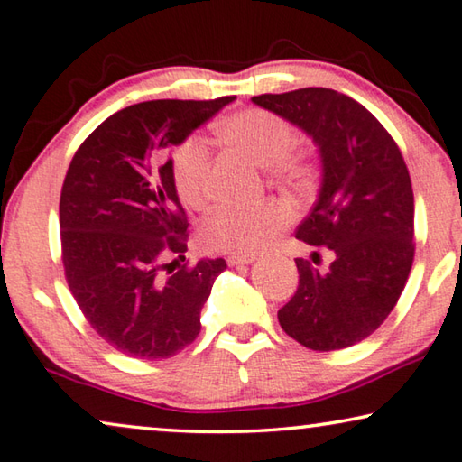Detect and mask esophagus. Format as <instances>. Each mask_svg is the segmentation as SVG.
Returning <instances> with one entry per match:
<instances>
[{
  "label": "esophagus",
  "mask_w": 462,
  "mask_h": 462,
  "mask_svg": "<svg viewBox=\"0 0 462 462\" xmlns=\"http://www.w3.org/2000/svg\"><path fill=\"white\" fill-rule=\"evenodd\" d=\"M254 254H230L228 257V265H248V263H253Z\"/></svg>",
  "instance_id": "obj_1"
}]
</instances>
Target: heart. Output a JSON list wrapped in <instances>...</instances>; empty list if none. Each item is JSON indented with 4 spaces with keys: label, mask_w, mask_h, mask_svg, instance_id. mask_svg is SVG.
<instances>
[{
    "label": "heart",
    "mask_w": 462,
    "mask_h": 462,
    "mask_svg": "<svg viewBox=\"0 0 462 462\" xmlns=\"http://www.w3.org/2000/svg\"><path fill=\"white\" fill-rule=\"evenodd\" d=\"M217 135L226 143L246 153L254 164L265 166L269 177L283 187H304L310 179V162L294 150L298 131L288 119L267 108L251 106L224 116L217 123ZM172 182L179 199L193 209L209 201L211 153L201 137L189 135L174 148ZM291 222V209L280 201H267L257 208H217L203 219L201 243L219 253L253 254Z\"/></svg>",
    "instance_id": "b5f03b06"
}]
</instances>
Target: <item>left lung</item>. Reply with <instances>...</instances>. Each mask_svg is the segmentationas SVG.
Segmentation results:
<instances>
[{
	"label": "left lung",
	"instance_id": "left-lung-1",
	"mask_svg": "<svg viewBox=\"0 0 462 462\" xmlns=\"http://www.w3.org/2000/svg\"><path fill=\"white\" fill-rule=\"evenodd\" d=\"M253 102L319 145L323 182L296 238L335 253L327 271L296 259L298 290L277 319L309 349L356 346L397 306L413 265L415 208L405 160L368 108L331 88L261 94Z\"/></svg>",
	"mask_w": 462,
	"mask_h": 462
}]
</instances>
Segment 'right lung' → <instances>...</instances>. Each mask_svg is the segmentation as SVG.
Listing matches in <instances>:
<instances>
[{
	"label": "right lung",
	"mask_w": 462,
	"mask_h": 462,
	"mask_svg": "<svg viewBox=\"0 0 462 462\" xmlns=\"http://www.w3.org/2000/svg\"><path fill=\"white\" fill-rule=\"evenodd\" d=\"M232 100L131 105L73 153L60 199L65 280L94 331L129 357H171L201 331L226 261L179 265L189 224L164 153Z\"/></svg>",
	"instance_id": "obj_1"
}]
</instances>
